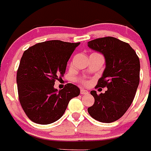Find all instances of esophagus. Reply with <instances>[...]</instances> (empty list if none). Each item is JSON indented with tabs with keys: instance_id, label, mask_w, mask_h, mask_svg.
I'll list each match as a JSON object with an SVG mask.
<instances>
[{
	"instance_id": "34e87169",
	"label": "esophagus",
	"mask_w": 151,
	"mask_h": 151,
	"mask_svg": "<svg viewBox=\"0 0 151 151\" xmlns=\"http://www.w3.org/2000/svg\"><path fill=\"white\" fill-rule=\"evenodd\" d=\"M80 93H81L82 94H85V95L89 94L88 91L87 90H85V89H83V88L81 89V91H80Z\"/></svg>"
}]
</instances>
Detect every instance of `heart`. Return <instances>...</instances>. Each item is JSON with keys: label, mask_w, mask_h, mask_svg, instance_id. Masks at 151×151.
<instances>
[{"label": "heart", "mask_w": 151, "mask_h": 151, "mask_svg": "<svg viewBox=\"0 0 151 151\" xmlns=\"http://www.w3.org/2000/svg\"><path fill=\"white\" fill-rule=\"evenodd\" d=\"M83 83H84V84H86V85H87V84L88 83V82L87 81H83Z\"/></svg>", "instance_id": "obj_1"}]
</instances>
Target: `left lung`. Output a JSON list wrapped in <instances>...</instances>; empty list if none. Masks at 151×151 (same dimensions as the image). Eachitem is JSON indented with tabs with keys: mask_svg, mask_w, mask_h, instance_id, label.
I'll list each match as a JSON object with an SVG mask.
<instances>
[{
	"mask_svg": "<svg viewBox=\"0 0 151 151\" xmlns=\"http://www.w3.org/2000/svg\"><path fill=\"white\" fill-rule=\"evenodd\" d=\"M88 46L104 57L106 66L97 87L107 88L99 95L96 91H91L94 104L88 112L99 122H115L127 111L135 96L140 80L139 58L129 44L113 37L92 40Z\"/></svg>",
	"mask_w": 151,
	"mask_h": 151,
	"instance_id": "obj_1",
	"label": "left lung"
}]
</instances>
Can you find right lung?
<instances>
[{
    "mask_svg": "<svg viewBox=\"0 0 151 151\" xmlns=\"http://www.w3.org/2000/svg\"><path fill=\"white\" fill-rule=\"evenodd\" d=\"M79 45L52 40L24 51L17 70V88L21 106L32 122L41 125L56 122L69 101L79 95L80 89L73 84L60 91L54 88L55 80L63 76L68 60Z\"/></svg>",
    "mask_w": 151,
    "mask_h": 151,
    "instance_id": "right-lung-1",
    "label": "right lung"
}]
</instances>
